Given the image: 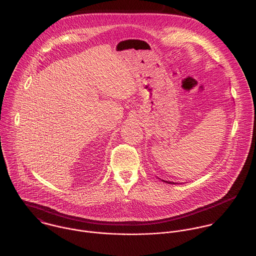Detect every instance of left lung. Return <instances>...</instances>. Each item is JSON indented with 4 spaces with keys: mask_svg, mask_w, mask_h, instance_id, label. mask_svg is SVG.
<instances>
[{
    "mask_svg": "<svg viewBox=\"0 0 256 256\" xmlns=\"http://www.w3.org/2000/svg\"><path fill=\"white\" fill-rule=\"evenodd\" d=\"M161 180V178H160ZM162 182H167V184H178V182H170V180H161Z\"/></svg>",
    "mask_w": 256,
    "mask_h": 256,
    "instance_id": "8db88e82",
    "label": "left lung"
}]
</instances>
